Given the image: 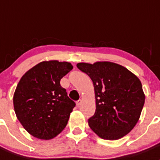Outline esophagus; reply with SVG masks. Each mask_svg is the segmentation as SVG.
Wrapping results in <instances>:
<instances>
[{"instance_id":"34e87169","label":"esophagus","mask_w":160,"mask_h":160,"mask_svg":"<svg viewBox=\"0 0 160 160\" xmlns=\"http://www.w3.org/2000/svg\"><path fill=\"white\" fill-rule=\"evenodd\" d=\"M81 104H82V100H77V101H76V104H77V106H79Z\"/></svg>"}]
</instances>
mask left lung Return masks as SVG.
<instances>
[{"instance_id":"8db88e82","label":"left lung","mask_w":160,"mask_h":160,"mask_svg":"<svg viewBox=\"0 0 160 160\" xmlns=\"http://www.w3.org/2000/svg\"><path fill=\"white\" fill-rule=\"evenodd\" d=\"M94 86L96 112L88 119L94 133L105 140H117L130 133L138 122L144 104L142 85L124 67L111 62L79 63Z\"/></svg>"}]
</instances>
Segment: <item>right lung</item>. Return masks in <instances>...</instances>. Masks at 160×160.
<instances>
[{"mask_svg": "<svg viewBox=\"0 0 160 160\" xmlns=\"http://www.w3.org/2000/svg\"><path fill=\"white\" fill-rule=\"evenodd\" d=\"M72 68L68 62L44 61L21 78L13 97L15 112L32 136L52 139L68 124L75 103L60 86V80Z\"/></svg>", "mask_w": 160, "mask_h": 160, "instance_id": "add662e5", "label": "right lung"}]
</instances>
